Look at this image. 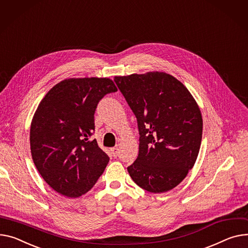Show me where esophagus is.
<instances>
[{
	"label": "esophagus",
	"mask_w": 248,
	"mask_h": 248,
	"mask_svg": "<svg viewBox=\"0 0 248 248\" xmlns=\"http://www.w3.org/2000/svg\"><path fill=\"white\" fill-rule=\"evenodd\" d=\"M110 151H111V154H112L113 157H117L119 155V148H118V146L117 147H112Z\"/></svg>",
	"instance_id": "obj_1"
}]
</instances>
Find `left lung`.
Masks as SVG:
<instances>
[{
	"instance_id": "left-lung-1",
	"label": "left lung",
	"mask_w": 248,
	"mask_h": 248,
	"mask_svg": "<svg viewBox=\"0 0 248 248\" xmlns=\"http://www.w3.org/2000/svg\"><path fill=\"white\" fill-rule=\"evenodd\" d=\"M134 111L140 151L127 168L135 183L161 193L178 186L194 166L202 138V117L184 84L162 72L114 77Z\"/></svg>"
}]
</instances>
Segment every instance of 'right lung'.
<instances>
[{
	"instance_id": "add662e5",
	"label": "right lung",
	"mask_w": 248,
	"mask_h": 248,
	"mask_svg": "<svg viewBox=\"0 0 248 248\" xmlns=\"http://www.w3.org/2000/svg\"><path fill=\"white\" fill-rule=\"evenodd\" d=\"M107 78L63 79L41 101L31 124V157L46 183L76 199L96 183L109 157L91 140L94 111L102 98L117 92Z\"/></svg>"
}]
</instances>
